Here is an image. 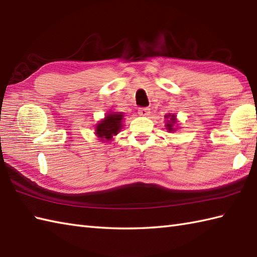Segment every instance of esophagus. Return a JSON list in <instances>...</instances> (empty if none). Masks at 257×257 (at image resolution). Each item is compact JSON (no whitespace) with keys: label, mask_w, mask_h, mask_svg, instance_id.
Listing matches in <instances>:
<instances>
[{"label":"esophagus","mask_w":257,"mask_h":257,"mask_svg":"<svg viewBox=\"0 0 257 257\" xmlns=\"http://www.w3.org/2000/svg\"><path fill=\"white\" fill-rule=\"evenodd\" d=\"M151 113V110L148 107H140L139 109V114L141 116H148Z\"/></svg>","instance_id":"esophagus-1"}]
</instances>
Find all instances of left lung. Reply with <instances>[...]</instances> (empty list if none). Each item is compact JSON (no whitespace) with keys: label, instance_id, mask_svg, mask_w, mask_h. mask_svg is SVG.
<instances>
[{"label":"left lung","instance_id":"left-lung-1","mask_svg":"<svg viewBox=\"0 0 257 257\" xmlns=\"http://www.w3.org/2000/svg\"><path fill=\"white\" fill-rule=\"evenodd\" d=\"M165 121H166V124H165V127H166L167 132L173 133L177 130V123H178V119H177V115L173 113H168L165 115Z\"/></svg>","mask_w":257,"mask_h":257}]
</instances>
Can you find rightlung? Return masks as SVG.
Returning <instances> with one entry per match:
<instances>
[{"label":"right lung","mask_w":257,"mask_h":257,"mask_svg":"<svg viewBox=\"0 0 257 257\" xmlns=\"http://www.w3.org/2000/svg\"><path fill=\"white\" fill-rule=\"evenodd\" d=\"M123 117L124 113L122 112H107L104 115V118L100 119L95 124L94 134L99 141L104 142V143H111L114 136L121 132L123 127Z\"/></svg>","instance_id":"1"}]
</instances>
